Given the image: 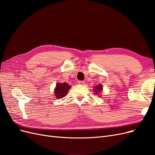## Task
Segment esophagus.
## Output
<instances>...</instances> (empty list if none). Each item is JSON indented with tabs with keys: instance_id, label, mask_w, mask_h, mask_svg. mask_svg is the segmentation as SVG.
Here are the masks:
<instances>
[{
	"instance_id": "obj_1",
	"label": "esophagus",
	"mask_w": 155,
	"mask_h": 155,
	"mask_svg": "<svg viewBox=\"0 0 155 155\" xmlns=\"http://www.w3.org/2000/svg\"><path fill=\"white\" fill-rule=\"evenodd\" d=\"M78 84H79V85H85V82H84L83 81H78Z\"/></svg>"
}]
</instances>
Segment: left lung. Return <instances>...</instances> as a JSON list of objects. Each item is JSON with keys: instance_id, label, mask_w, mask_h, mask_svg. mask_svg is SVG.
I'll return each mask as SVG.
<instances>
[{"instance_id": "8db88e82", "label": "left lung", "mask_w": 155, "mask_h": 155, "mask_svg": "<svg viewBox=\"0 0 155 155\" xmlns=\"http://www.w3.org/2000/svg\"><path fill=\"white\" fill-rule=\"evenodd\" d=\"M102 90H103V87H102V85L100 84V85H97V86L94 87V92H95L96 94H97L98 93L101 92Z\"/></svg>"}]
</instances>
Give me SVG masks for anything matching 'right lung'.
<instances>
[{
	"label": "right lung",
	"mask_w": 155,
	"mask_h": 155,
	"mask_svg": "<svg viewBox=\"0 0 155 155\" xmlns=\"http://www.w3.org/2000/svg\"><path fill=\"white\" fill-rule=\"evenodd\" d=\"M71 87L68 83H58L54 90V94L58 99H61L67 94L68 91Z\"/></svg>",
	"instance_id": "right-lung-1"
}]
</instances>
